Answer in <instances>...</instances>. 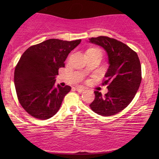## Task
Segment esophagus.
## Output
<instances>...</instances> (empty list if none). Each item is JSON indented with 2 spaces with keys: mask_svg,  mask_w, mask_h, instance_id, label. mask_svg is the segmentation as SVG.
<instances>
[{
  "mask_svg": "<svg viewBox=\"0 0 159 159\" xmlns=\"http://www.w3.org/2000/svg\"><path fill=\"white\" fill-rule=\"evenodd\" d=\"M75 89H76V90L78 91L79 93H82V92H84V88H82V87H80V86L76 87Z\"/></svg>",
  "mask_w": 159,
  "mask_h": 159,
  "instance_id": "1",
  "label": "esophagus"
}]
</instances>
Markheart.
I'll list each match as a JSON object with an SVG mask.
<instances>
[{
  "label": "heart",
  "mask_w": 159,
  "mask_h": 159,
  "mask_svg": "<svg viewBox=\"0 0 159 159\" xmlns=\"http://www.w3.org/2000/svg\"><path fill=\"white\" fill-rule=\"evenodd\" d=\"M91 51H100L98 48H90L88 50L87 53H88V52H91Z\"/></svg>",
  "instance_id": "obj_1"
}]
</instances>
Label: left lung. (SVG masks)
I'll return each mask as SVG.
<instances>
[{
  "instance_id": "1",
  "label": "left lung",
  "mask_w": 159,
  "mask_h": 159,
  "mask_svg": "<svg viewBox=\"0 0 159 159\" xmlns=\"http://www.w3.org/2000/svg\"><path fill=\"white\" fill-rule=\"evenodd\" d=\"M89 40L104 48L109 64L103 83L108 84V93L103 96L95 91V100L90 106L98 114L113 116L125 109L138 92L142 80L140 60L137 53L115 39L100 36Z\"/></svg>"
}]
</instances>
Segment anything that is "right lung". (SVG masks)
Here are the masks:
<instances>
[{
    "label": "right lung",
    "instance_id": "right-lung-1",
    "mask_svg": "<svg viewBox=\"0 0 159 159\" xmlns=\"http://www.w3.org/2000/svg\"><path fill=\"white\" fill-rule=\"evenodd\" d=\"M81 40L49 39L26 50L14 71V85L24 109L38 119L54 116L71 90L70 86L56 85L58 69L64 67L69 53Z\"/></svg>",
    "mask_w": 159,
    "mask_h": 159
}]
</instances>
